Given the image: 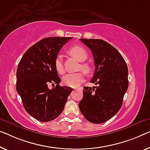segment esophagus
<instances>
[{
    "mask_svg": "<svg viewBox=\"0 0 150 150\" xmlns=\"http://www.w3.org/2000/svg\"><path fill=\"white\" fill-rule=\"evenodd\" d=\"M81 89V88H78L76 89V90H79V89Z\"/></svg>",
    "mask_w": 150,
    "mask_h": 150,
    "instance_id": "obj_1",
    "label": "esophagus"
}]
</instances>
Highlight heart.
<instances>
[{
    "mask_svg": "<svg viewBox=\"0 0 150 150\" xmlns=\"http://www.w3.org/2000/svg\"><path fill=\"white\" fill-rule=\"evenodd\" d=\"M69 52L73 57L80 62L85 61L88 58V52L83 47L81 46H74L69 50ZM54 67L56 71L59 74H63L64 69L62 63V57L61 56H57L54 61ZM81 68L84 72L87 73L91 71V67L88 63H83L81 64ZM84 80V75L82 73H69L64 76L62 79V83L64 86L71 87V88H77L79 86Z\"/></svg>",
    "mask_w": 150,
    "mask_h": 150,
    "instance_id": "b5f03b06",
    "label": "heart"
}]
</instances>
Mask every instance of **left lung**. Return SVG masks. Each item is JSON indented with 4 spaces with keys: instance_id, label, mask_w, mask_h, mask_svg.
<instances>
[{
    "instance_id": "8db88e82",
    "label": "left lung",
    "mask_w": 150,
    "mask_h": 150,
    "mask_svg": "<svg viewBox=\"0 0 150 150\" xmlns=\"http://www.w3.org/2000/svg\"><path fill=\"white\" fill-rule=\"evenodd\" d=\"M90 49L95 71L90 82L98 86L83 87L79 110L92 123H103L114 117L122 104L129 86L128 67L115 47L100 39H80Z\"/></svg>"
}]
</instances>
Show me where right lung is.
Returning <instances> with one entry per match:
<instances>
[{"mask_svg":"<svg viewBox=\"0 0 150 150\" xmlns=\"http://www.w3.org/2000/svg\"><path fill=\"white\" fill-rule=\"evenodd\" d=\"M71 39L49 37L40 40L26 51L18 64L17 91L27 112L40 121L48 122L59 117L73 90L60 86L61 78L54 67L60 50ZM50 83L57 86L50 90Z\"/></svg>","mask_w":150,"mask_h":150,"instance_id":"obj_1","label":"right lung"}]
</instances>
